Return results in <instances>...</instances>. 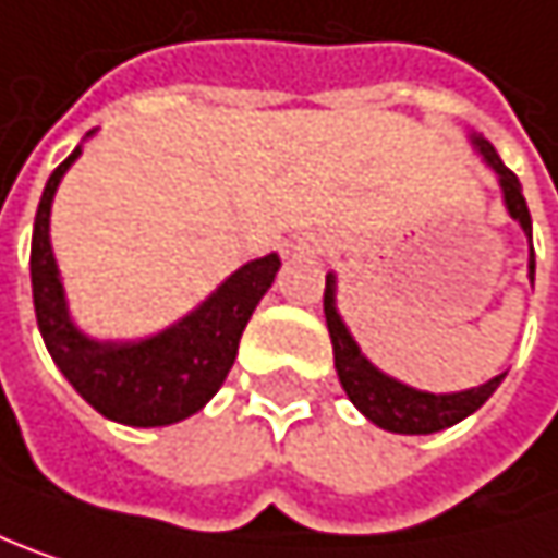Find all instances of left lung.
Instances as JSON below:
<instances>
[{
    "label": "left lung",
    "mask_w": 558,
    "mask_h": 558,
    "mask_svg": "<svg viewBox=\"0 0 558 558\" xmlns=\"http://www.w3.org/2000/svg\"><path fill=\"white\" fill-rule=\"evenodd\" d=\"M477 151L487 158V165L500 174V187H504V201L513 220H520L523 233H533V220H530V207L526 197L520 191L517 174L500 161V155L494 151V145L481 136H474ZM536 272V259L530 256V279ZM325 322H328V335L335 344V367H338V380L344 387V393L351 397V403L387 432H400V435H428L438 428H448L454 422H461L464 416H471L474 410H481L487 403V397L500 387L504 374L487 380L477 390H464V393H448V397H435V393H422L413 387H403L390 377H384L377 367H371L354 338L348 335L338 308H335V276L325 279Z\"/></svg>",
    "instance_id": "left-lung-1"
}]
</instances>
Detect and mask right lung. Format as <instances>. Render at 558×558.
Segmentation results:
<instances>
[{
    "label": "right lung",
    "instance_id": "obj_1",
    "mask_svg": "<svg viewBox=\"0 0 558 558\" xmlns=\"http://www.w3.org/2000/svg\"><path fill=\"white\" fill-rule=\"evenodd\" d=\"M77 155L81 148H74L51 171L35 214L32 295L45 348L71 387L100 416L142 428L181 422L194 416L223 387L236 361L240 335L279 272V256L269 253L240 266L197 312L148 341L100 344L84 338L71 325L48 240L51 197Z\"/></svg>",
    "mask_w": 558,
    "mask_h": 558
}]
</instances>
